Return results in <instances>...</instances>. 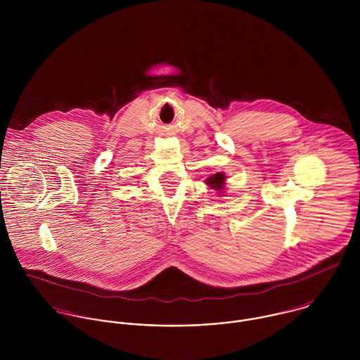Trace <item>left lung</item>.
Masks as SVG:
<instances>
[{
  "label": "left lung",
  "instance_id": "8db88e82",
  "mask_svg": "<svg viewBox=\"0 0 360 360\" xmlns=\"http://www.w3.org/2000/svg\"><path fill=\"white\" fill-rule=\"evenodd\" d=\"M224 179L226 176L223 173H214L213 176H210L209 179H206V184L214 190H221L223 184H224Z\"/></svg>",
  "mask_w": 360,
  "mask_h": 360
}]
</instances>
